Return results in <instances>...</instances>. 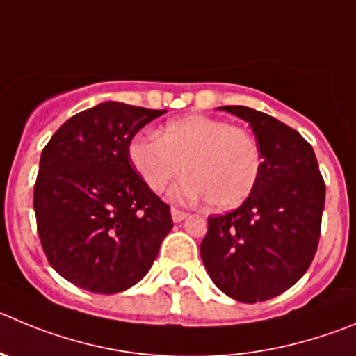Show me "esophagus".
Wrapping results in <instances>:
<instances>
[{
	"instance_id": "34e87169",
	"label": "esophagus",
	"mask_w": 356,
	"mask_h": 356,
	"mask_svg": "<svg viewBox=\"0 0 356 356\" xmlns=\"http://www.w3.org/2000/svg\"><path fill=\"white\" fill-rule=\"evenodd\" d=\"M171 215H172V220L175 222H181L184 218H187V211L184 210H178V208H171Z\"/></svg>"
}]
</instances>
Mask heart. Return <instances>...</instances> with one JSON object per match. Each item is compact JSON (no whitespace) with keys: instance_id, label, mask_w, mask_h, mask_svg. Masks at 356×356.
Instances as JSON below:
<instances>
[{"instance_id":"b5f03b06","label":"heart","mask_w":356,"mask_h":356,"mask_svg":"<svg viewBox=\"0 0 356 356\" xmlns=\"http://www.w3.org/2000/svg\"><path fill=\"white\" fill-rule=\"evenodd\" d=\"M129 156L153 192H164L185 171L188 176L172 197L184 203L207 200L213 210L240 207L256 188L263 165L249 130L203 114L171 120L156 136H138Z\"/></svg>"}]
</instances>
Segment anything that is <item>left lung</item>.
I'll return each mask as SVG.
<instances>
[{
	"label": "left lung",
	"mask_w": 356,
	"mask_h": 356,
	"mask_svg": "<svg viewBox=\"0 0 356 356\" xmlns=\"http://www.w3.org/2000/svg\"><path fill=\"white\" fill-rule=\"evenodd\" d=\"M220 109L249 123L263 165L256 188L236 210L208 217L201 257L220 291L256 304L284 293L311 266L325 181L314 149L295 129L245 106Z\"/></svg>",
	"instance_id": "1"
}]
</instances>
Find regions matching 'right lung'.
<instances>
[{
	"instance_id": "add662e5",
	"label": "right lung",
	"mask_w": 356,
	"mask_h": 356,
	"mask_svg": "<svg viewBox=\"0 0 356 356\" xmlns=\"http://www.w3.org/2000/svg\"><path fill=\"white\" fill-rule=\"evenodd\" d=\"M165 111L102 102L81 111L42 149L37 231L49 265L102 295L129 289L152 268L171 231V208L130 162L134 136Z\"/></svg>"
}]
</instances>
